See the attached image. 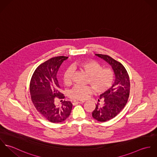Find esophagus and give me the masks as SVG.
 Returning a JSON list of instances; mask_svg holds the SVG:
<instances>
[{
  "label": "esophagus",
  "instance_id": "esophagus-1",
  "mask_svg": "<svg viewBox=\"0 0 157 157\" xmlns=\"http://www.w3.org/2000/svg\"><path fill=\"white\" fill-rule=\"evenodd\" d=\"M85 101L83 100H75L73 102V105H77V104H81V103H84Z\"/></svg>",
  "mask_w": 157,
  "mask_h": 157
}]
</instances>
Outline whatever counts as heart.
I'll list each match as a JSON object with an SVG mask.
<instances>
[{
	"label": "heart",
	"instance_id": "1",
	"mask_svg": "<svg viewBox=\"0 0 157 157\" xmlns=\"http://www.w3.org/2000/svg\"><path fill=\"white\" fill-rule=\"evenodd\" d=\"M74 69H78L83 72L88 76V83L97 93H101L108 90L112 86L114 75L109 68H102V66L94 60H85L74 63ZM73 70L67 68L63 75V83L69 85L72 82ZM90 86H76L70 90L69 96L71 98L78 100H83L92 92Z\"/></svg>",
	"mask_w": 157,
	"mask_h": 157
}]
</instances>
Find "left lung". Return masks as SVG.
<instances>
[{
	"instance_id": "left-lung-1",
	"label": "left lung",
	"mask_w": 157,
	"mask_h": 157,
	"mask_svg": "<svg viewBox=\"0 0 157 157\" xmlns=\"http://www.w3.org/2000/svg\"><path fill=\"white\" fill-rule=\"evenodd\" d=\"M95 55L112 67L115 76L112 87L100 95L101 103H97L92 113L94 119L104 122L114 118L124 108L129 96L130 80L126 69L121 63L107 55Z\"/></svg>"
}]
</instances>
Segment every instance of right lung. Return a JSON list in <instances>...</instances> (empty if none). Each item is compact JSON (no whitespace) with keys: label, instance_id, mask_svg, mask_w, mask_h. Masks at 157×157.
I'll use <instances>...</instances> for the list:
<instances>
[{"label":"right lung","instance_id":"add662e5","mask_svg":"<svg viewBox=\"0 0 157 157\" xmlns=\"http://www.w3.org/2000/svg\"><path fill=\"white\" fill-rule=\"evenodd\" d=\"M67 57L58 56L50 59L36 68L30 82L31 100L36 109L48 121L58 123L69 116L72 104L63 101L60 106L55 105L56 98H64L59 92L60 86L57 79L58 70Z\"/></svg>","mask_w":157,"mask_h":157}]
</instances>
